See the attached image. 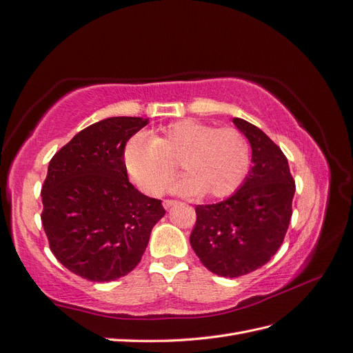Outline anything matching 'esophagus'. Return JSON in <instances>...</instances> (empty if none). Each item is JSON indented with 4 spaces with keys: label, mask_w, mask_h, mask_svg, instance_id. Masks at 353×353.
<instances>
[{
    "label": "esophagus",
    "mask_w": 353,
    "mask_h": 353,
    "mask_svg": "<svg viewBox=\"0 0 353 353\" xmlns=\"http://www.w3.org/2000/svg\"><path fill=\"white\" fill-rule=\"evenodd\" d=\"M163 208H165V209H170V208H173L174 206V204H177V201L176 200H163Z\"/></svg>",
    "instance_id": "34e87169"
}]
</instances>
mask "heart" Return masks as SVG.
<instances>
[{
    "instance_id": "heart-1",
    "label": "heart",
    "mask_w": 353,
    "mask_h": 353,
    "mask_svg": "<svg viewBox=\"0 0 353 353\" xmlns=\"http://www.w3.org/2000/svg\"><path fill=\"white\" fill-rule=\"evenodd\" d=\"M177 161L186 176L171 185V191L183 195L204 192L212 199H223L245 182L252 150L239 129H218L194 119L171 123L157 138L145 134L130 137L123 150L128 176L149 195L162 192L176 173Z\"/></svg>"
}]
</instances>
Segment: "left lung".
Returning <instances> with one entry per match:
<instances>
[{"instance_id":"left-lung-1","label":"left lung","mask_w":353,"mask_h":353,"mask_svg":"<svg viewBox=\"0 0 353 353\" xmlns=\"http://www.w3.org/2000/svg\"><path fill=\"white\" fill-rule=\"evenodd\" d=\"M233 123L251 144L252 167L227 200L195 208L190 236L201 263L228 278L247 275L274 257L289 228L296 190L280 147L247 120L234 117Z\"/></svg>"}]
</instances>
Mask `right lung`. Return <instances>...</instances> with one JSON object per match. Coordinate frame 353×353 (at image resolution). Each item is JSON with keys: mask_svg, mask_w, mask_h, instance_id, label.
I'll use <instances>...</instances> for the list:
<instances>
[{"mask_svg": "<svg viewBox=\"0 0 353 353\" xmlns=\"http://www.w3.org/2000/svg\"><path fill=\"white\" fill-rule=\"evenodd\" d=\"M149 119L110 117L54 154L42 186V224L57 260L88 281L128 275L141 260L161 200L139 192L123 163L128 139Z\"/></svg>", "mask_w": 353, "mask_h": 353, "instance_id": "add662e5", "label": "right lung"}]
</instances>
